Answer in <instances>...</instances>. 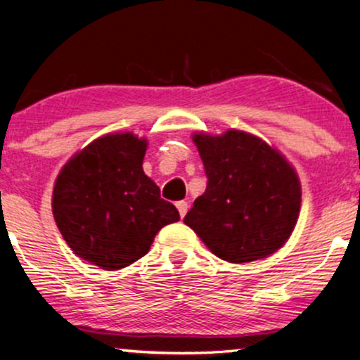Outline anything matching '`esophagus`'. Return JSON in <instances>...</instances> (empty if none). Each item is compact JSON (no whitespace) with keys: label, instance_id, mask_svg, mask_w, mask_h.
I'll return each instance as SVG.
<instances>
[{"label":"esophagus","instance_id":"1","mask_svg":"<svg viewBox=\"0 0 360 360\" xmlns=\"http://www.w3.org/2000/svg\"><path fill=\"white\" fill-rule=\"evenodd\" d=\"M176 206H177V212L181 214V218H184V214L188 213V208H189L188 203H186V201H177Z\"/></svg>","mask_w":360,"mask_h":360}]
</instances>
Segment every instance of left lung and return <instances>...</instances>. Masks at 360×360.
<instances>
[{
	"label": "left lung",
	"instance_id": "obj_1",
	"mask_svg": "<svg viewBox=\"0 0 360 360\" xmlns=\"http://www.w3.org/2000/svg\"><path fill=\"white\" fill-rule=\"evenodd\" d=\"M203 160L205 193L184 223L217 257L243 264L278 252L295 230L301 184L278 148L243 130L194 134Z\"/></svg>",
	"mask_w": 360,
	"mask_h": 360
}]
</instances>
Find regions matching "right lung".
Masks as SVG:
<instances>
[{
  "instance_id": "obj_1",
  "label": "right lung",
  "mask_w": 360,
  "mask_h": 360,
  "mask_svg": "<svg viewBox=\"0 0 360 360\" xmlns=\"http://www.w3.org/2000/svg\"><path fill=\"white\" fill-rule=\"evenodd\" d=\"M147 146L131 131L103 135L76 152L53 184V220L65 243L105 271L143 257L157 232L179 220L143 172Z\"/></svg>"
}]
</instances>
